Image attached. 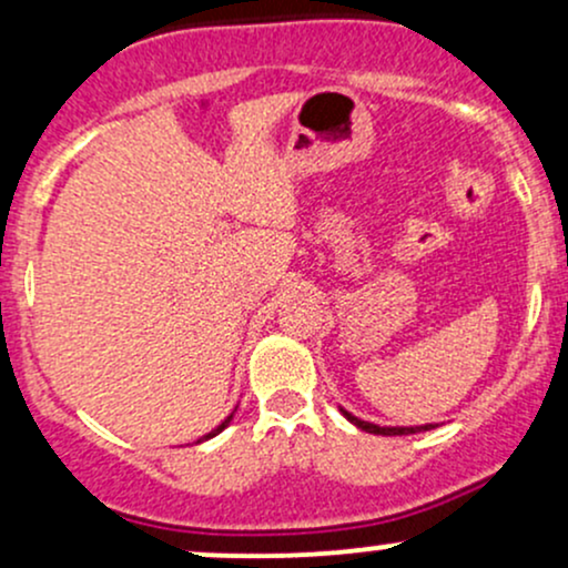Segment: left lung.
<instances>
[{
    "label": "left lung",
    "instance_id": "1",
    "mask_svg": "<svg viewBox=\"0 0 568 568\" xmlns=\"http://www.w3.org/2000/svg\"><path fill=\"white\" fill-rule=\"evenodd\" d=\"M339 413L353 423L355 428L366 434H379V436H404V434H420V432H432L436 428V423H426V426H379V423H369V420H361L353 413H347L345 407H339Z\"/></svg>",
    "mask_w": 568,
    "mask_h": 568
}]
</instances>
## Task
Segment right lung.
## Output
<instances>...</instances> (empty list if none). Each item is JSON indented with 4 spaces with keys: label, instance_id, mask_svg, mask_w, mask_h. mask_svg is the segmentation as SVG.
<instances>
[{
    "label": "right lung",
    "instance_id": "1",
    "mask_svg": "<svg viewBox=\"0 0 568 568\" xmlns=\"http://www.w3.org/2000/svg\"><path fill=\"white\" fill-rule=\"evenodd\" d=\"M234 413H236V407H234ZM234 413H232V415H229V417H226V420H223V423H221V426H215V428H213V432H210V434H204V436H202V439H196V445H199V442H204V439H213V436H217V434H221V432H223V428H226V426H229V423H232V420H234Z\"/></svg>",
    "mask_w": 568,
    "mask_h": 568
}]
</instances>
